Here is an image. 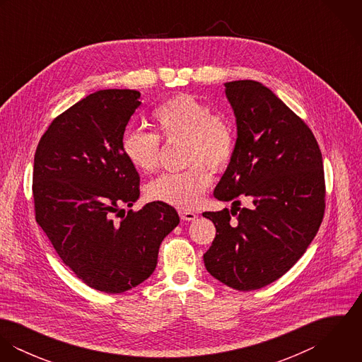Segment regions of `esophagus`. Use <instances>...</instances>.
<instances>
[{"instance_id":"esophagus-1","label":"esophagus","mask_w":362,"mask_h":362,"mask_svg":"<svg viewBox=\"0 0 362 362\" xmlns=\"http://www.w3.org/2000/svg\"><path fill=\"white\" fill-rule=\"evenodd\" d=\"M180 217L181 220H185V221H192L197 218V213L191 211V210H180Z\"/></svg>"}]
</instances>
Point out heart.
Wrapping results in <instances>:
<instances>
[{
	"mask_svg": "<svg viewBox=\"0 0 362 362\" xmlns=\"http://www.w3.org/2000/svg\"><path fill=\"white\" fill-rule=\"evenodd\" d=\"M155 134L138 129L122 136V153L141 173H153L160 158V141L175 144L182 141V171L165 173L146 187L151 201L177 209H194L206 192L211 174L204 163L221 171L235 155V132L230 121L201 102L194 95L180 93L156 107L152 112Z\"/></svg>",
	"mask_w": 362,
	"mask_h": 362,
	"instance_id": "b5f03b06",
	"label": "heart"
}]
</instances>
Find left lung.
Here are the masks:
<instances>
[{
  "label": "left lung",
  "mask_w": 362,
  "mask_h": 362,
  "mask_svg": "<svg viewBox=\"0 0 362 362\" xmlns=\"http://www.w3.org/2000/svg\"><path fill=\"white\" fill-rule=\"evenodd\" d=\"M224 86L237 142L213 195L233 207L204 213L216 227L204 262L218 281L251 291L280 279L307 251L325 213V173L310 127L269 88L257 81ZM238 196L255 206L240 208Z\"/></svg>",
  "instance_id": "obj_1"
}]
</instances>
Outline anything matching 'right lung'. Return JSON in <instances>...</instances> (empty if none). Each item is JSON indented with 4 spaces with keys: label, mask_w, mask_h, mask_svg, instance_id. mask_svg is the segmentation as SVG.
<instances>
[{
    "label": "right lung",
    "mask_w": 362,
    "mask_h": 362,
    "mask_svg": "<svg viewBox=\"0 0 362 362\" xmlns=\"http://www.w3.org/2000/svg\"><path fill=\"white\" fill-rule=\"evenodd\" d=\"M139 98L129 89L86 96L52 119L35 153L37 224L76 277L107 294L145 281L161 241L180 223L175 209L161 202L127 214L121 209L139 198V174L121 146Z\"/></svg>",
    "instance_id": "1"
}]
</instances>
